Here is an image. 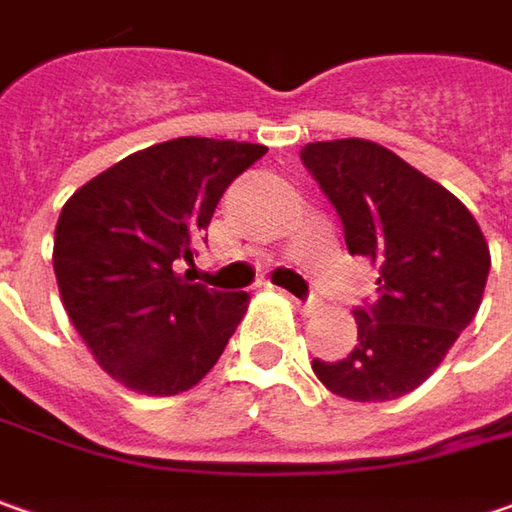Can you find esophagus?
Returning a JSON list of instances; mask_svg holds the SVG:
<instances>
[{"label": "esophagus", "instance_id": "34e87169", "mask_svg": "<svg viewBox=\"0 0 512 512\" xmlns=\"http://www.w3.org/2000/svg\"><path fill=\"white\" fill-rule=\"evenodd\" d=\"M295 306H298V312H303V315H309V312H315L321 303H318V298H306V300H298L295 298Z\"/></svg>", "mask_w": 512, "mask_h": 512}]
</instances>
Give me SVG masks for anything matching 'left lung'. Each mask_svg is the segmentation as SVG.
<instances>
[{"label": "left lung", "instance_id": "obj_1", "mask_svg": "<svg viewBox=\"0 0 512 512\" xmlns=\"http://www.w3.org/2000/svg\"><path fill=\"white\" fill-rule=\"evenodd\" d=\"M344 223L349 255L378 266V295L358 306V344L341 361L315 358L326 389L349 401H392L421 387L476 318L490 249L456 194L369 140L300 148Z\"/></svg>", "mask_w": 512, "mask_h": 512}]
</instances>
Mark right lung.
Here are the masks:
<instances>
[{
	"label": "right lung",
	"instance_id": "add662e5",
	"mask_svg": "<svg viewBox=\"0 0 512 512\" xmlns=\"http://www.w3.org/2000/svg\"><path fill=\"white\" fill-rule=\"evenodd\" d=\"M266 145L177 137L97 174L62 206L54 272L62 306L114 381L177 395L217 364L246 315V292H217L174 269L237 174Z\"/></svg>",
	"mask_w": 512,
	"mask_h": 512
}]
</instances>
